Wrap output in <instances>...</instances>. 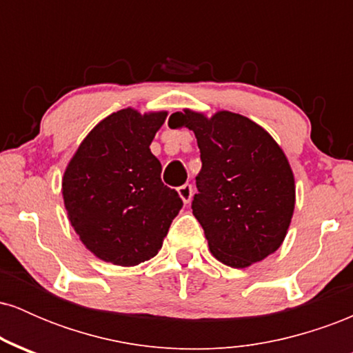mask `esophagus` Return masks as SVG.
<instances>
[{
  "label": "esophagus",
  "instance_id": "obj_1",
  "mask_svg": "<svg viewBox=\"0 0 353 353\" xmlns=\"http://www.w3.org/2000/svg\"><path fill=\"white\" fill-rule=\"evenodd\" d=\"M177 194H179V197L182 199L184 204H189L190 199H192V194H194V189L190 184H182L181 188H177Z\"/></svg>",
  "mask_w": 353,
  "mask_h": 353
}]
</instances>
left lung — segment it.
<instances>
[{
	"label": "left lung",
	"mask_w": 353,
	"mask_h": 353,
	"mask_svg": "<svg viewBox=\"0 0 353 353\" xmlns=\"http://www.w3.org/2000/svg\"><path fill=\"white\" fill-rule=\"evenodd\" d=\"M169 125L194 131L202 168L192 214L209 250L234 269L264 261L282 245L295 209V179L282 148L262 125L230 111L184 109Z\"/></svg>",
	"instance_id": "obj_1"
}]
</instances>
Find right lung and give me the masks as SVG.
<instances>
[{
    "instance_id": "1",
    "label": "right lung",
    "mask_w": 353,
    "mask_h": 353,
    "mask_svg": "<svg viewBox=\"0 0 353 353\" xmlns=\"http://www.w3.org/2000/svg\"><path fill=\"white\" fill-rule=\"evenodd\" d=\"M168 111L141 114L134 108L98 123L64 169V209L84 247L104 262L132 267L163 247L182 208L177 192L161 181L154 136Z\"/></svg>"
}]
</instances>
